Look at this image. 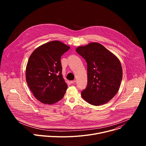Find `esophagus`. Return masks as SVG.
I'll list each match as a JSON object with an SVG mask.
<instances>
[{
  "label": "esophagus",
  "instance_id": "1",
  "mask_svg": "<svg viewBox=\"0 0 146 146\" xmlns=\"http://www.w3.org/2000/svg\"><path fill=\"white\" fill-rule=\"evenodd\" d=\"M76 80H73V81H70V83H71V84H74V83L76 82Z\"/></svg>",
  "mask_w": 146,
  "mask_h": 146
}]
</instances>
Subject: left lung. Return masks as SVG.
<instances>
[{"label":"left lung","mask_w":146,"mask_h":146,"mask_svg":"<svg viewBox=\"0 0 146 146\" xmlns=\"http://www.w3.org/2000/svg\"><path fill=\"white\" fill-rule=\"evenodd\" d=\"M87 64V86L82 98L94 106L103 105L118 92L122 78V69L117 57L98 43H91L76 48Z\"/></svg>","instance_id":"left-lung-1"}]
</instances>
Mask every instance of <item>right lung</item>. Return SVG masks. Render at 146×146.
Listing matches in <instances>:
<instances>
[{
    "label": "right lung",
    "instance_id": "add662e5",
    "mask_svg": "<svg viewBox=\"0 0 146 146\" xmlns=\"http://www.w3.org/2000/svg\"><path fill=\"white\" fill-rule=\"evenodd\" d=\"M70 47L52 41L37 48L31 55L26 68V80L35 97L51 105L64 97L68 85L62 74L61 56Z\"/></svg>",
    "mask_w": 146,
    "mask_h": 146
}]
</instances>
